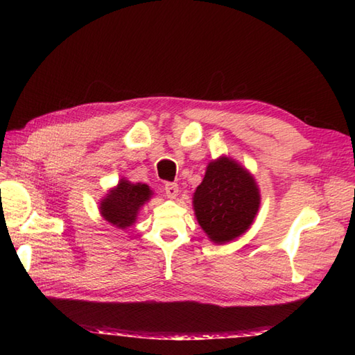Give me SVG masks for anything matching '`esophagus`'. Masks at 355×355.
Segmentation results:
<instances>
[{"label":"esophagus","instance_id":"obj_1","mask_svg":"<svg viewBox=\"0 0 355 355\" xmlns=\"http://www.w3.org/2000/svg\"><path fill=\"white\" fill-rule=\"evenodd\" d=\"M164 192H166V197H168V198H171V200L177 198V195H178V184H175V183H168V184L164 186Z\"/></svg>","mask_w":355,"mask_h":355}]
</instances>
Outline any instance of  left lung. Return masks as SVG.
<instances>
[{"label": "left lung", "mask_w": 355, "mask_h": 355, "mask_svg": "<svg viewBox=\"0 0 355 355\" xmlns=\"http://www.w3.org/2000/svg\"><path fill=\"white\" fill-rule=\"evenodd\" d=\"M195 218L215 244H227L252 227L261 206L254 177L235 158L210 162L192 197Z\"/></svg>", "instance_id": "8db88e82"}]
</instances>
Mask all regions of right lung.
Returning <instances> with one entry per match:
<instances>
[{
    "instance_id": "right-lung-1",
    "label": "right lung",
    "mask_w": 355,
    "mask_h": 355,
    "mask_svg": "<svg viewBox=\"0 0 355 355\" xmlns=\"http://www.w3.org/2000/svg\"><path fill=\"white\" fill-rule=\"evenodd\" d=\"M154 192L145 183H131L120 178L99 201L101 216L108 224L120 230H126L137 221L140 209L153 197Z\"/></svg>"
}]
</instances>
